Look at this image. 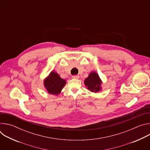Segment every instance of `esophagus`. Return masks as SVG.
<instances>
[{
    "mask_svg": "<svg viewBox=\"0 0 150 150\" xmlns=\"http://www.w3.org/2000/svg\"><path fill=\"white\" fill-rule=\"evenodd\" d=\"M79 78V75H74V76H72V78H74V79H78Z\"/></svg>",
    "mask_w": 150,
    "mask_h": 150,
    "instance_id": "esophagus-1",
    "label": "esophagus"
}]
</instances>
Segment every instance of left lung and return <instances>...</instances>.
<instances>
[{"label": "left lung", "mask_w": 150, "mask_h": 150, "mask_svg": "<svg viewBox=\"0 0 150 150\" xmlns=\"http://www.w3.org/2000/svg\"><path fill=\"white\" fill-rule=\"evenodd\" d=\"M84 83L87 88L92 92L97 93L101 90V81L96 72L90 73L88 77L85 79Z\"/></svg>", "instance_id": "obj_1"}]
</instances>
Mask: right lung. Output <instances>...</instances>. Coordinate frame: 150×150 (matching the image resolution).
Listing matches in <instances>:
<instances>
[{"label":"right lung","instance_id":"1","mask_svg":"<svg viewBox=\"0 0 150 150\" xmlns=\"http://www.w3.org/2000/svg\"><path fill=\"white\" fill-rule=\"evenodd\" d=\"M45 87L49 93L54 95L59 94L66 84V81L60 77L56 72L52 71L45 80Z\"/></svg>","mask_w":150,"mask_h":150}]
</instances>
